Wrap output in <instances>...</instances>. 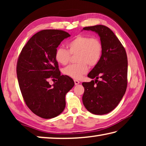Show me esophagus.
Returning a JSON list of instances; mask_svg holds the SVG:
<instances>
[{
    "label": "esophagus",
    "mask_w": 146,
    "mask_h": 146,
    "mask_svg": "<svg viewBox=\"0 0 146 146\" xmlns=\"http://www.w3.org/2000/svg\"><path fill=\"white\" fill-rule=\"evenodd\" d=\"M74 82H75V85H78V84H80V82H79V81L77 80H74Z\"/></svg>",
    "instance_id": "34e87169"
}]
</instances>
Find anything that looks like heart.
I'll use <instances>...</instances> for the list:
<instances>
[{"instance_id": "obj_1", "label": "heart", "mask_w": 146, "mask_h": 146, "mask_svg": "<svg viewBox=\"0 0 146 146\" xmlns=\"http://www.w3.org/2000/svg\"><path fill=\"white\" fill-rule=\"evenodd\" d=\"M67 49L58 48L56 50L55 57L58 64L66 65L70 61L71 55L76 54L77 64H71L63 70L64 75L78 79L88 71V65L94 67L99 63L102 57L103 46L97 37L88 35L76 36L67 44Z\"/></svg>"}]
</instances>
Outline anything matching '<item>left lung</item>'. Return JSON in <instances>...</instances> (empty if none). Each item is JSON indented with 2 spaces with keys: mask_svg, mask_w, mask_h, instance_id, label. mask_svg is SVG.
Returning a JSON list of instances; mask_svg holds the SVG:
<instances>
[{
  "mask_svg": "<svg viewBox=\"0 0 146 146\" xmlns=\"http://www.w3.org/2000/svg\"><path fill=\"white\" fill-rule=\"evenodd\" d=\"M83 29L98 35L103 51L99 63L88 75L95 80L82 83L84 88L82 102L90 113L105 115L117 107L126 91L127 54L118 38L108 27L97 25L85 27Z\"/></svg>",
  "mask_w": 146,
  "mask_h": 146,
  "instance_id": "8db88e82",
  "label": "left lung"
}]
</instances>
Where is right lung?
Listing matches in <instances>:
<instances>
[{
    "mask_svg": "<svg viewBox=\"0 0 146 146\" xmlns=\"http://www.w3.org/2000/svg\"><path fill=\"white\" fill-rule=\"evenodd\" d=\"M69 36L58 29L39 31L24 46L17 61V78L24 102L32 112L46 119L63 111L66 93L75 85L70 76L60 75L55 57L59 44ZM50 78L58 79L52 86L48 82Z\"/></svg>",
    "mask_w": 146,
    "mask_h": 146,
    "instance_id": "obj_1",
    "label": "right lung"
}]
</instances>
